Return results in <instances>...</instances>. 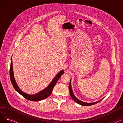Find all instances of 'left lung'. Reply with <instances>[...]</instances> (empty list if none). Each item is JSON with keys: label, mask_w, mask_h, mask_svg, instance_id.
Masks as SVG:
<instances>
[{"label": "left lung", "mask_w": 123, "mask_h": 123, "mask_svg": "<svg viewBox=\"0 0 123 123\" xmlns=\"http://www.w3.org/2000/svg\"><path fill=\"white\" fill-rule=\"evenodd\" d=\"M69 91H70V96L77 103H78V104L82 105V106H91V105H94L95 104H97V103L100 102L102 99L96 102H94V103H85V102H84L82 101H80V100H79L78 99H77L76 97L75 96L73 91H72V87H71V80H70V84H69Z\"/></svg>", "instance_id": "8db88e82"}]
</instances>
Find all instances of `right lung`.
I'll use <instances>...</instances> for the list:
<instances>
[{
    "label": "right lung",
    "mask_w": 123,
    "mask_h": 123,
    "mask_svg": "<svg viewBox=\"0 0 123 123\" xmlns=\"http://www.w3.org/2000/svg\"><path fill=\"white\" fill-rule=\"evenodd\" d=\"M12 66H13L12 61V58H11V65H10V80L13 86L16 91L20 95H21L24 98L32 101H39L42 100L47 98L52 93L53 89L57 81L59 79L61 76L64 73L63 70H61V71H60L56 75L53 80L52 81L50 84H49V85L46 88H45L44 89H43V90H42V91H41L40 92H39L36 94L29 95L23 92L18 86L14 77V73H13V71Z\"/></svg>",
    "instance_id": "right-lung-1"
}]
</instances>
